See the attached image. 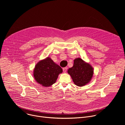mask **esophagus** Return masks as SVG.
<instances>
[{
    "label": "esophagus",
    "mask_w": 125,
    "mask_h": 125,
    "mask_svg": "<svg viewBox=\"0 0 125 125\" xmlns=\"http://www.w3.org/2000/svg\"><path fill=\"white\" fill-rule=\"evenodd\" d=\"M67 67H65V68H63V72H64V73L66 72V71H67Z\"/></svg>",
    "instance_id": "34e87169"
}]
</instances>
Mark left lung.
Instances as JSON below:
<instances>
[{"instance_id": "8db88e82", "label": "left lung", "mask_w": 125, "mask_h": 125, "mask_svg": "<svg viewBox=\"0 0 125 125\" xmlns=\"http://www.w3.org/2000/svg\"><path fill=\"white\" fill-rule=\"evenodd\" d=\"M67 72L76 85L83 86L91 81L94 74V68L82 59L77 58L74 61L73 66L69 68Z\"/></svg>"}]
</instances>
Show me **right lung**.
<instances>
[{
  "label": "right lung",
  "instance_id": "right-lung-1",
  "mask_svg": "<svg viewBox=\"0 0 125 125\" xmlns=\"http://www.w3.org/2000/svg\"><path fill=\"white\" fill-rule=\"evenodd\" d=\"M62 68L49 57L40 61L33 69V77L38 83L44 87H49L54 84L60 74Z\"/></svg>",
  "mask_w": 125,
  "mask_h": 125
}]
</instances>
